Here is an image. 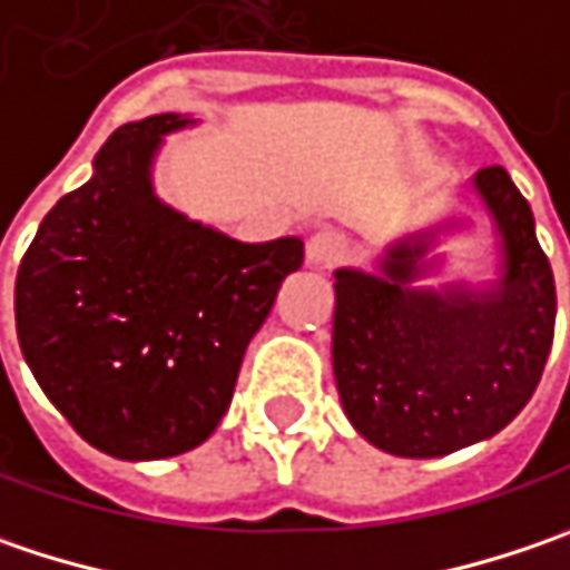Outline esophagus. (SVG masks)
<instances>
[{"instance_id":"1","label":"esophagus","mask_w":570,"mask_h":570,"mask_svg":"<svg viewBox=\"0 0 570 570\" xmlns=\"http://www.w3.org/2000/svg\"><path fill=\"white\" fill-rule=\"evenodd\" d=\"M344 255H347V238L328 233V229L315 233L306 242V264L309 267H334L344 261Z\"/></svg>"}]
</instances>
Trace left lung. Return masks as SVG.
I'll return each instance as SVG.
<instances>
[{
  "label": "left lung",
  "instance_id": "obj_1",
  "mask_svg": "<svg viewBox=\"0 0 570 570\" xmlns=\"http://www.w3.org/2000/svg\"><path fill=\"white\" fill-rule=\"evenodd\" d=\"M472 190L498 236V281L414 286L459 219L395 238L376 271H334L337 395L354 431L392 456H446L504 431L552 351L556 277L530 204L501 165L482 168Z\"/></svg>",
  "mask_w": 570,
  "mask_h": 570
}]
</instances>
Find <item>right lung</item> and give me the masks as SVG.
<instances>
[{
	"mask_svg": "<svg viewBox=\"0 0 570 570\" xmlns=\"http://www.w3.org/2000/svg\"><path fill=\"white\" fill-rule=\"evenodd\" d=\"M190 117L114 130L57 200L14 281L18 344L43 395L95 450L168 459L200 446L238 366L303 264V238L248 245L159 200L153 161Z\"/></svg>",
	"mask_w": 570,
	"mask_h": 570,
	"instance_id": "obj_1",
	"label": "right lung"
}]
</instances>
